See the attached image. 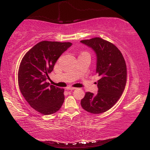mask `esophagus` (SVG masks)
Returning a JSON list of instances; mask_svg holds the SVG:
<instances>
[{
	"label": "esophagus",
	"instance_id": "34e87169",
	"mask_svg": "<svg viewBox=\"0 0 150 150\" xmlns=\"http://www.w3.org/2000/svg\"><path fill=\"white\" fill-rule=\"evenodd\" d=\"M66 89L67 90H74V89H76V88L72 87H66Z\"/></svg>",
	"mask_w": 150,
	"mask_h": 150
}]
</instances>
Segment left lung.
Segmentation results:
<instances>
[{"mask_svg": "<svg viewBox=\"0 0 150 150\" xmlns=\"http://www.w3.org/2000/svg\"><path fill=\"white\" fill-rule=\"evenodd\" d=\"M96 55V73L100 77L97 81L98 93L87 92L81 105L86 111L100 114L108 110L120 98L126 87L127 70L125 60L116 45L100 38L81 40Z\"/></svg>", "mask_w": 150, "mask_h": 150, "instance_id": "obj_1", "label": "left lung"}]
</instances>
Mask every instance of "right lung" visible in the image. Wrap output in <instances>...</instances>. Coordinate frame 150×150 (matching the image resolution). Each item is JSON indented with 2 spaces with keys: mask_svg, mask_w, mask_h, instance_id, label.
I'll return each instance as SVG.
<instances>
[{
  "mask_svg": "<svg viewBox=\"0 0 150 150\" xmlns=\"http://www.w3.org/2000/svg\"><path fill=\"white\" fill-rule=\"evenodd\" d=\"M70 42L42 41L22 58L18 73L20 92L32 108L42 115L56 112L64 102V89L46 82L61 55Z\"/></svg>",
  "mask_w": 150,
  "mask_h": 150,
  "instance_id": "add662e5",
  "label": "right lung"
}]
</instances>
